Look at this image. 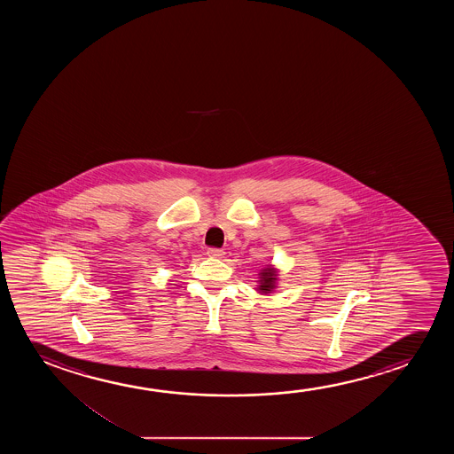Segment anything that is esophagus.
Masks as SVG:
<instances>
[{"label":"esophagus","mask_w":454,"mask_h":454,"mask_svg":"<svg viewBox=\"0 0 454 454\" xmlns=\"http://www.w3.org/2000/svg\"><path fill=\"white\" fill-rule=\"evenodd\" d=\"M224 254L223 249L220 248H209L207 249V255L209 257H222Z\"/></svg>","instance_id":"1"}]
</instances>
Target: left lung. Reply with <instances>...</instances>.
Masks as SVG:
<instances>
[{
	"label": "left lung",
	"instance_id": "left-lung-1",
	"mask_svg": "<svg viewBox=\"0 0 454 454\" xmlns=\"http://www.w3.org/2000/svg\"><path fill=\"white\" fill-rule=\"evenodd\" d=\"M274 284H276V273H274V270L265 268L261 273V286H259V290H261L262 293H270L273 290Z\"/></svg>",
	"mask_w": 454,
	"mask_h": 454
}]
</instances>
